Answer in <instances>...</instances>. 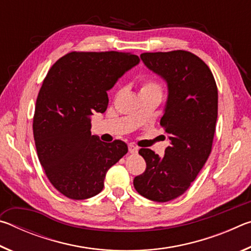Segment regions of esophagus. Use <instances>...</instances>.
Listing matches in <instances>:
<instances>
[{"label":"esophagus","mask_w":251,"mask_h":251,"mask_svg":"<svg viewBox=\"0 0 251 251\" xmlns=\"http://www.w3.org/2000/svg\"><path fill=\"white\" fill-rule=\"evenodd\" d=\"M128 151H129L130 154H136V152H137V151H138V148L136 147V146H134L133 144H129V145H128Z\"/></svg>","instance_id":"esophagus-1"}]
</instances>
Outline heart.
I'll list each match as a JSON object with an SVG mask.
<instances>
[{
  "mask_svg": "<svg viewBox=\"0 0 251 251\" xmlns=\"http://www.w3.org/2000/svg\"><path fill=\"white\" fill-rule=\"evenodd\" d=\"M120 91H117L116 94H118ZM151 93H156V94H160L163 93V84H161L156 77L152 76H146L141 79V94H151Z\"/></svg>",
  "mask_w": 251,
  "mask_h": 251,
  "instance_id": "obj_1",
  "label": "heart"
}]
</instances>
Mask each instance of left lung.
Wrapping results in <instances>:
<instances>
[{
    "mask_svg": "<svg viewBox=\"0 0 251 251\" xmlns=\"http://www.w3.org/2000/svg\"><path fill=\"white\" fill-rule=\"evenodd\" d=\"M142 61L168 85V100L160 126L171 146L159 157L148 148L139 155L146 169L134 178L139 195L165 202L181 196L209 157L218 115V91L211 71L188 50L143 53Z\"/></svg>",
    "mask_w": 251,
    "mask_h": 251,
    "instance_id": "1",
    "label": "left lung"
}]
</instances>
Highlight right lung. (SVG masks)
I'll return each mask as SVG.
<instances>
[{
	"label": "right lung",
	"instance_id": "add662e5",
	"mask_svg": "<svg viewBox=\"0 0 251 251\" xmlns=\"http://www.w3.org/2000/svg\"><path fill=\"white\" fill-rule=\"evenodd\" d=\"M138 62L137 55L115 50L71 52L46 74L34 112V141L46 176L64 196H96L106 173L128 151L118 139L104 143L92 136L90 117L105 112L107 91Z\"/></svg>",
	"mask_w": 251,
	"mask_h": 251
}]
</instances>
